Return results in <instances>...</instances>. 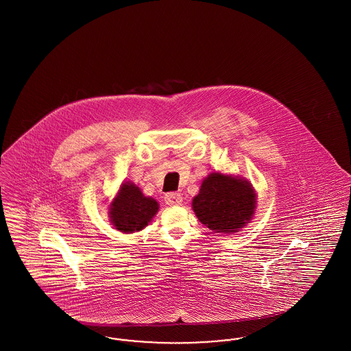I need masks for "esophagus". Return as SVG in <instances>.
Instances as JSON below:
<instances>
[{"label":"esophagus","mask_w":351,"mask_h":351,"mask_svg":"<svg viewBox=\"0 0 351 351\" xmlns=\"http://www.w3.org/2000/svg\"><path fill=\"white\" fill-rule=\"evenodd\" d=\"M165 201H166V204H167V205H182V202H183V196H182L180 193L171 192V193H167V195H166Z\"/></svg>","instance_id":"obj_1"}]
</instances>
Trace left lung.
<instances>
[{
  "label": "left lung",
  "instance_id": "left-lung-1",
  "mask_svg": "<svg viewBox=\"0 0 351 351\" xmlns=\"http://www.w3.org/2000/svg\"><path fill=\"white\" fill-rule=\"evenodd\" d=\"M258 195L241 176L210 172L192 200V209L202 225L215 233H238L255 215Z\"/></svg>",
  "mask_w": 351,
  "mask_h": 351
}]
</instances>
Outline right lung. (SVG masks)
<instances>
[{
    "mask_svg": "<svg viewBox=\"0 0 351 351\" xmlns=\"http://www.w3.org/2000/svg\"><path fill=\"white\" fill-rule=\"evenodd\" d=\"M159 210V202L145 196L142 189L128 180L121 184L117 195L109 202V221L121 233L130 234L145 229Z\"/></svg>",
    "mask_w": 351,
    "mask_h": 351,
    "instance_id": "obj_1",
    "label": "right lung"
}]
</instances>
